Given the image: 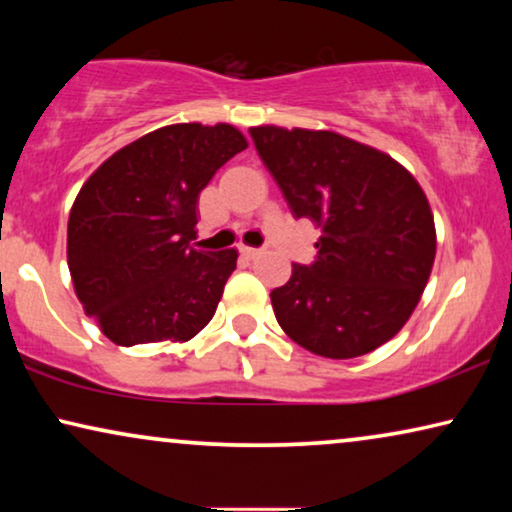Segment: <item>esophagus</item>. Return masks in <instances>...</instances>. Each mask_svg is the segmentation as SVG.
Returning a JSON list of instances; mask_svg holds the SVG:
<instances>
[{
	"label": "esophagus",
	"instance_id": "1",
	"mask_svg": "<svg viewBox=\"0 0 512 512\" xmlns=\"http://www.w3.org/2000/svg\"><path fill=\"white\" fill-rule=\"evenodd\" d=\"M240 251H242V254L247 256V258H258V256L263 254V249H256V247H242Z\"/></svg>",
	"mask_w": 512,
	"mask_h": 512
}]
</instances>
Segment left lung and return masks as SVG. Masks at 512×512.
<instances>
[{
    "label": "left lung",
    "instance_id": "left-lung-1",
    "mask_svg": "<svg viewBox=\"0 0 512 512\" xmlns=\"http://www.w3.org/2000/svg\"><path fill=\"white\" fill-rule=\"evenodd\" d=\"M296 219L321 228L317 258L270 293L279 326L326 359L373 352L401 331L436 258L429 200L387 153L326 130H249Z\"/></svg>",
    "mask_w": 512,
    "mask_h": 512
}]
</instances>
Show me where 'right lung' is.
<instances>
[{
    "mask_svg": "<svg viewBox=\"0 0 512 512\" xmlns=\"http://www.w3.org/2000/svg\"><path fill=\"white\" fill-rule=\"evenodd\" d=\"M244 149L233 125H165L83 184L69 212L67 263L83 310L111 342L191 340L212 321L237 251L191 247L198 198Z\"/></svg>",
    "mask_w": 512,
    "mask_h": 512,
    "instance_id": "obj_1",
    "label": "right lung"
}]
</instances>
